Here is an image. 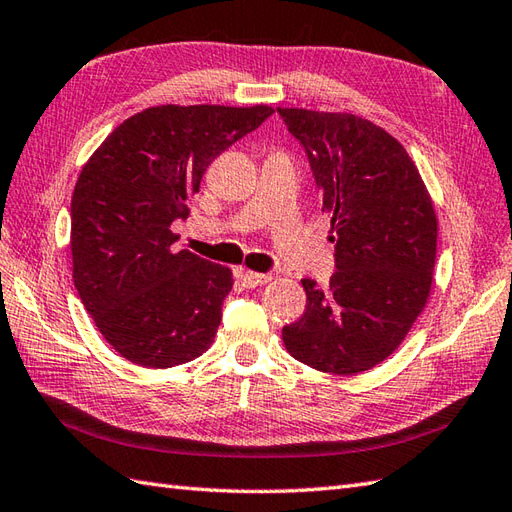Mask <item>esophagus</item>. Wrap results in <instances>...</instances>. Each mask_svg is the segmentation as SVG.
<instances>
[{
    "instance_id": "1",
    "label": "esophagus",
    "mask_w": 512,
    "mask_h": 512,
    "mask_svg": "<svg viewBox=\"0 0 512 512\" xmlns=\"http://www.w3.org/2000/svg\"><path fill=\"white\" fill-rule=\"evenodd\" d=\"M236 276L243 280L245 287H263L271 280L269 274H256V271H247V269H238Z\"/></svg>"
}]
</instances>
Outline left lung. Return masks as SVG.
Returning <instances> with one entry per match:
<instances>
[{
	"instance_id": "obj_1",
	"label": "left lung",
	"mask_w": 512,
	"mask_h": 512,
	"mask_svg": "<svg viewBox=\"0 0 512 512\" xmlns=\"http://www.w3.org/2000/svg\"><path fill=\"white\" fill-rule=\"evenodd\" d=\"M278 116L306 153L335 243L331 282L302 280L306 309L282 342L315 370H370L399 348L429 298L434 206L412 157L377 124L306 109Z\"/></svg>"
}]
</instances>
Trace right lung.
<instances>
[{"label":"right lung","instance_id":"add662e5","mask_svg":"<svg viewBox=\"0 0 512 512\" xmlns=\"http://www.w3.org/2000/svg\"><path fill=\"white\" fill-rule=\"evenodd\" d=\"M274 109L162 105L113 129L72 195L74 287L124 359L173 368L214 342L232 271L181 249L170 225L217 155Z\"/></svg>","mask_w":512,"mask_h":512}]
</instances>
